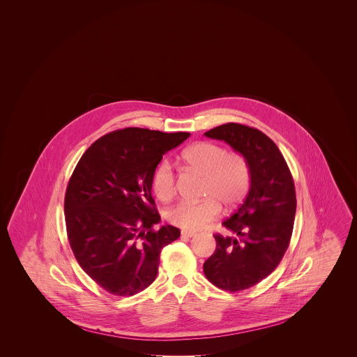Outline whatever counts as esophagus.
I'll return each instance as SVG.
<instances>
[{
  "label": "esophagus",
  "instance_id": "1",
  "mask_svg": "<svg viewBox=\"0 0 357 357\" xmlns=\"http://www.w3.org/2000/svg\"><path fill=\"white\" fill-rule=\"evenodd\" d=\"M195 236H197V233H194V231H186V230L182 231V237L192 238Z\"/></svg>",
  "mask_w": 357,
  "mask_h": 357
}]
</instances>
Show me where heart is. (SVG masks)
Here are the masks:
<instances>
[{"instance_id":"1","label":"heart","mask_w":357,"mask_h":357,"mask_svg":"<svg viewBox=\"0 0 357 357\" xmlns=\"http://www.w3.org/2000/svg\"><path fill=\"white\" fill-rule=\"evenodd\" d=\"M188 167L204 175V201L199 204H175L166 213L171 225L186 231L201 230L215 220L225 207L237 206L250 188V169L246 159L238 153L226 150L211 142L195 143L182 153ZM155 195L160 201H169L175 194V175L170 163L163 160L153 170L151 178Z\"/></svg>"}]
</instances>
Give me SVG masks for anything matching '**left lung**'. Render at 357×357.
Returning a JSON list of instances; mask_svg holds the SVG:
<instances>
[{"instance_id":"left-lung-1","label":"left lung","mask_w":357,"mask_h":357,"mask_svg":"<svg viewBox=\"0 0 357 357\" xmlns=\"http://www.w3.org/2000/svg\"><path fill=\"white\" fill-rule=\"evenodd\" d=\"M204 136L226 142L250 169V188L243 204L222 223L234 237L215 234L217 249L204 264L211 284L238 291L268 277L285 255L296 215L294 183L282 153L264 132L227 123Z\"/></svg>"}]
</instances>
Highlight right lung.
<instances>
[{
	"label": "right lung",
	"instance_id": "add662e5",
	"mask_svg": "<svg viewBox=\"0 0 357 357\" xmlns=\"http://www.w3.org/2000/svg\"><path fill=\"white\" fill-rule=\"evenodd\" d=\"M188 132L124 128L98 139L69 179L64 211L69 245L79 265L115 296H134L156 278L162 249L178 239L160 221L151 178L163 155Z\"/></svg>",
	"mask_w": 357,
	"mask_h": 357
}]
</instances>
